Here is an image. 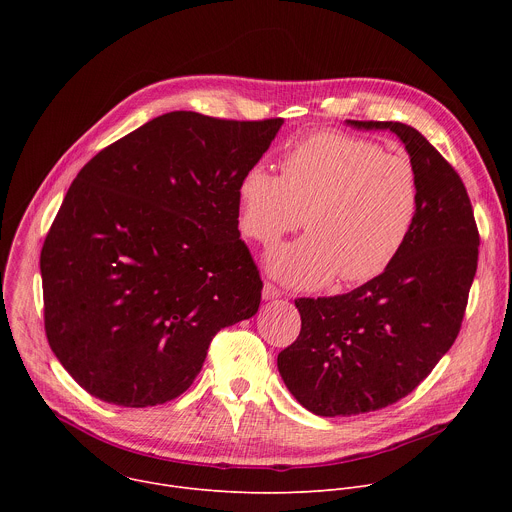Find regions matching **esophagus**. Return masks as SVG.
Instances as JSON below:
<instances>
[{"label": "esophagus", "instance_id": "esophagus-1", "mask_svg": "<svg viewBox=\"0 0 512 512\" xmlns=\"http://www.w3.org/2000/svg\"><path fill=\"white\" fill-rule=\"evenodd\" d=\"M279 296H281L279 287L273 285V283H269V281H265V285H263V300H275V298H279Z\"/></svg>", "mask_w": 512, "mask_h": 512}]
</instances>
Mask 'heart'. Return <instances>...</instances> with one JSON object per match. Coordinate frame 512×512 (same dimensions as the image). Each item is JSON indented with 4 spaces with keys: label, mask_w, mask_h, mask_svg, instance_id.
Masks as SVG:
<instances>
[{
    "label": "heart",
    "mask_w": 512,
    "mask_h": 512,
    "mask_svg": "<svg viewBox=\"0 0 512 512\" xmlns=\"http://www.w3.org/2000/svg\"><path fill=\"white\" fill-rule=\"evenodd\" d=\"M241 231L273 245L300 229L306 237L273 249L267 269L283 283L314 289L336 275L344 285L383 275L419 218L415 164L371 139L320 131L281 158V176L255 164L237 184Z\"/></svg>",
    "instance_id": "obj_1"
}]
</instances>
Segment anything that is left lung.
I'll use <instances>...</instances> for the list:
<instances>
[{
	"instance_id": "left-lung-1",
	"label": "left lung",
	"mask_w": 512,
	"mask_h": 512,
	"mask_svg": "<svg viewBox=\"0 0 512 512\" xmlns=\"http://www.w3.org/2000/svg\"><path fill=\"white\" fill-rule=\"evenodd\" d=\"M389 129L417 168V225L395 263L377 279L332 298H300L302 330L277 356L279 375L300 405L348 417L397 403L452 348L478 267L480 235L466 186L452 164L411 125Z\"/></svg>"
}]
</instances>
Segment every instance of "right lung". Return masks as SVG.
<instances>
[{
    "label": "right lung",
    "mask_w": 512,
    "mask_h": 512,
    "mask_svg": "<svg viewBox=\"0 0 512 512\" xmlns=\"http://www.w3.org/2000/svg\"><path fill=\"white\" fill-rule=\"evenodd\" d=\"M283 119L172 111L107 145L70 184L40 253L44 330L93 397L154 407L196 379L218 330L257 314L237 184Z\"/></svg>",
    "instance_id": "add662e5"
}]
</instances>
